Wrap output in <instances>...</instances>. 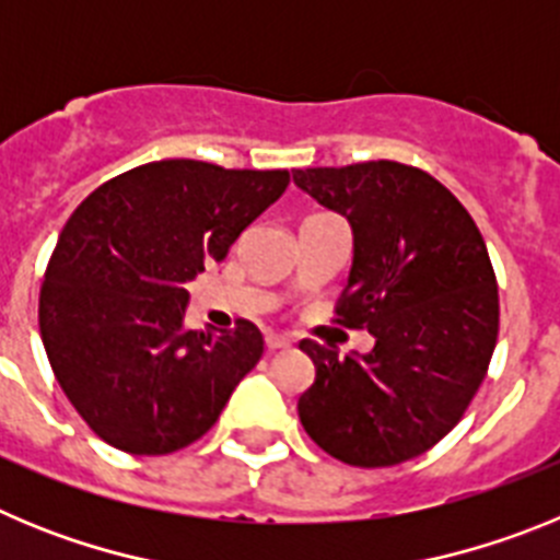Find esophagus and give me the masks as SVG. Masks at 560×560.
I'll return each mask as SVG.
<instances>
[{"instance_id": "obj_1", "label": "esophagus", "mask_w": 560, "mask_h": 560, "mask_svg": "<svg viewBox=\"0 0 560 560\" xmlns=\"http://www.w3.org/2000/svg\"><path fill=\"white\" fill-rule=\"evenodd\" d=\"M289 345H291L289 336L266 334V348H269V350H283V348H289Z\"/></svg>"}]
</instances>
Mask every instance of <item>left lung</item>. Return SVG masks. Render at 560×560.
Listing matches in <instances>:
<instances>
[{"label": "left lung", "instance_id": "obj_1", "mask_svg": "<svg viewBox=\"0 0 560 560\" xmlns=\"http://www.w3.org/2000/svg\"><path fill=\"white\" fill-rule=\"evenodd\" d=\"M296 187L353 226V269L336 325L370 330L368 355L305 339L316 378L296 404L330 457L398 465L446 438L482 384L499 336L488 246L448 187L378 160L294 171Z\"/></svg>", "mask_w": 560, "mask_h": 560}]
</instances>
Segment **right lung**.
<instances>
[{
    "mask_svg": "<svg viewBox=\"0 0 560 560\" xmlns=\"http://www.w3.org/2000/svg\"><path fill=\"white\" fill-rule=\"evenodd\" d=\"M289 171L162 160L78 205L44 271L38 328L49 368L108 446L160 457L212 429L264 355V334L185 325V283L224 260L289 187Z\"/></svg>",
    "mask_w": 560,
    "mask_h": 560,
    "instance_id": "obj_1",
    "label": "right lung"
}]
</instances>
